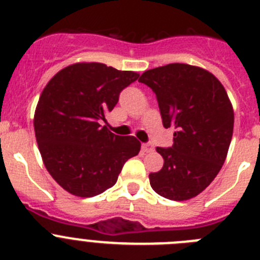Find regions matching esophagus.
Here are the masks:
<instances>
[{"label":"esophagus","instance_id":"obj_1","mask_svg":"<svg viewBox=\"0 0 260 260\" xmlns=\"http://www.w3.org/2000/svg\"><path fill=\"white\" fill-rule=\"evenodd\" d=\"M142 150H143L144 152H152L153 147H152V144L146 143V144H143V146H142Z\"/></svg>","mask_w":260,"mask_h":260}]
</instances>
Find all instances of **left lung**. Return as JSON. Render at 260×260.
<instances>
[{
  "instance_id": "obj_1",
  "label": "left lung",
  "mask_w": 260,
  "mask_h": 260,
  "mask_svg": "<svg viewBox=\"0 0 260 260\" xmlns=\"http://www.w3.org/2000/svg\"><path fill=\"white\" fill-rule=\"evenodd\" d=\"M157 99L162 125L174 127L173 146L157 147L161 171L150 174L151 187L171 201L201 194L224 164L233 135L234 112L220 80L187 63H169L139 78Z\"/></svg>"
}]
</instances>
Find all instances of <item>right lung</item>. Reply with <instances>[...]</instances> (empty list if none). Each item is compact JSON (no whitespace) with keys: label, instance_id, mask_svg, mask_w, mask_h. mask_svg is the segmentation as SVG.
I'll list each match as a JSON object with an SVG mask.
<instances>
[{"label":"right lung","instance_id":"1","mask_svg":"<svg viewBox=\"0 0 260 260\" xmlns=\"http://www.w3.org/2000/svg\"><path fill=\"white\" fill-rule=\"evenodd\" d=\"M138 77L99 62H78L43 89L34 117L36 142L47 171L70 194L91 198L104 192L141 151L135 137L114 135L100 125Z\"/></svg>","mask_w":260,"mask_h":260}]
</instances>
